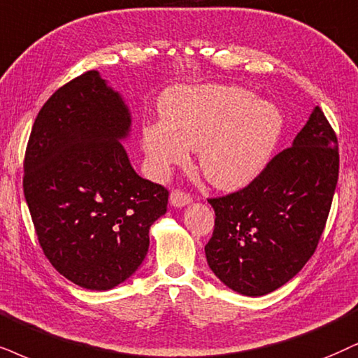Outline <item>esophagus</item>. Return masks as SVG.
Returning <instances> with one entry per match:
<instances>
[{"instance_id":"obj_1","label":"esophagus","mask_w":358,"mask_h":358,"mask_svg":"<svg viewBox=\"0 0 358 358\" xmlns=\"http://www.w3.org/2000/svg\"><path fill=\"white\" fill-rule=\"evenodd\" d=\"M171 204L174 207H184L187 204H191L192 202V196L191 194L184 192V191H179V189H176V191L171 192V197H169Z\"/></svg>"}]
</instances>
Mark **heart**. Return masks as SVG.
Returning a JSON list of instances; mask_svg holds the SVG:
<instances>
[{
    "label": "heart",
    "mask_w": 358,
    "mask_h": 358,
    "mask_svg": "<svg viewBox=\"0 0 358 358\" xmlns=\"http://www.w3.org/2000/svg\"><path fill=\"white\" fill-rule=\"evenodd\" d=\"M162 126H148L143 145L157 174L199 151L202 174L224 191L250 184L266 169L284 129L275 104L241 87L201 86L171 91L161 104Z\"/></svg>",
    "instance_id": "1"
}]
</instances>
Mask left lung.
<instances>
[{
  "label": "left lung",
  "instance_id": "8db88e82",
  "mask_svg": "<svg viewBox=\"0 0 358 358\" xmlns=\"http://www.w3.org/2000/svg\"><path fill=\"white\" fill-rule=\"evenodd\" d=\"M338 179V141L317 108L290 148L249 186L207 199L214 232L210 271L234 292L259 297L297 275L315 252Z\"/></svg>",
  "mask_w": 358,
  "mask_h": 358
}]
</instances>
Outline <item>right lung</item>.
I'll return each instance as SVG.
<instances>
[{"mask_svg":"<svg viewBox=\"0 0 358 358\" xmlns=\"http://www.w3.org/2000/svg\"><path fill=\"white\" fill-rule=\"evenodd\" d=\"M131 114L98 71L61 86L34 119L23 189L44 255L61 275L109 290L138 271L169 191L132 169L119 141Z\"/></svg>","mask_w":358,"mask_h":358,"instance_id":"right-lung-1","label":"right lung"}]
</instances>
